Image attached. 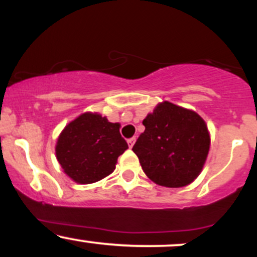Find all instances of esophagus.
Returning a JSON list of instances; mask_svg holds the SVG:
<instances>
[{
    "mask_svg": "<svg viewBox=\"0 0 257 257\" xmlns=\"http://www.w3.org/2000/svg\"><path fill=\"white\" fill-rule=\"evenodd\" d=\"M135 141H137V139L135 138H131V139H128V145H129V147H132L134 146V144H135Z\"/></svg>",
    "mask_w": 257,
    "mask_h": 257,
    "instance_id": "1",
    "label": "esophagus"
}]
</instances>
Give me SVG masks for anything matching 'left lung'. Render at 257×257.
<instances>
[{"label":"left lung","mask_w":257,"mask_h":257,"mask_svg":"<svg viewBox=\"0 0 257 257\" xmlns=\"http://www.w3.org/2000/svg\"><path fill=\"white\" fill-rule=\"evenodd\" d=\"M143 124L145 132L133 151L149 179L166 187L190 185L202 172L210 147L204 119L194 111L164 101Z\"/></svg>","instance_id":"1"}]
</instances>
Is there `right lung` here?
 <instances>
[{
	"label": "right lung",
	"mask_w": 257,
	"mask_h": 257,
	"mask_svg": "<svg viewBox=\"0 0 257 257\" xmlns=\"http://www.w3.org/2000/svg\"><path fill=\"white\" fill-rule=\"evenodd\" d=\"M128 149L119 123L108 122L98 113L78 116L58 138L55 153L65 174L78 184H93L116 168L117 158Z\"/></svg>",
	"instance_id": "right-lung-1"
}]
</instances>
